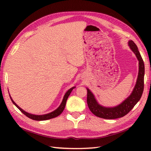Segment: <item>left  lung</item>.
<instances>
[{"label": "left lung", "instance_id": "1", "mask_svg": "<svg viewBox=\"0 0 151 151\" xmlns=\"http://www.w3.org/2000/svg\"><path fill=\"white\" fill-rule=\"evenodd\" d=\"M128 45L130 47V49L135 54L139 62V71L136 85L129 97L121 104L114 107H105L99 104L90 89L88 88H86L88 91L87 102L88 107L92 113L99 117L106 119H114L123 117L132 110L142 97L144 89L145 65L136 45L132 40L129 41Z\"/></svg>", "mask_w": 151, "mask_h": 151}]
</instances>
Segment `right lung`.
Returning <instances> with one entry per match:
<instances>
[{"mask_svg":"<svg viewBox=\"0 0 151 151\" xmlns=\"http://www.w3.org/2000/svg\"><path fill=\"white\" fill-rule=\"evenodd\" d=\"M74 88H75V87H73L71 88H70L68 91H67L65 95H64V97L63 98V100L62 103L60 104V105L59 106V107L57 109H56L55 110H54L53 111L50 112V113L49 114H44V115H34V114H32L30 113H28V112L25 111L24 110H22V108H21L19 106L15 103V102L13 101V99H12L11 96L9 95V97H10L11 100L12 101L13 103L15 106L16 107H17L19 110H20L22 114H24L26 116H27L28 117H29L31 119H33V120H36V121H45V120H47V119H52L56 117L57 116H58L59 115H60L62 113L64 108H65V104H66V101L67 100V99H68L69 95L70 94V93L73 91V89Z\"/></svg>","mask_w":151,"mask_h":151,"instance_id":"1","label":"right lung"}]
</instances>
